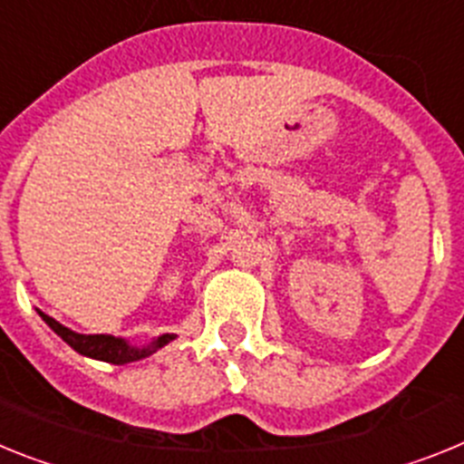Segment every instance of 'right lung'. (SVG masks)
<instances>
[{
    "instance_id": "obj_1",
    "label": "right lung",
    "mask_w": 464,
    "mask_h": 464,
    "mask_svg": "<svg viewBox=\"0 0 464 464\" xmlns=\"http://www.w3.org/2000/svg\"><path fill=\"white\" fill-rule=\"evenodd\" d=\"M44 322L49 324L53 328L55 334L61 335L65 340L67 345L77 350L79 354L91 356V359H98V362H108V363H130V362H138V359H145V356L154 354V352L160 350V347L169 345L176 335L173 334H164L160 335L157 340H152L148 347H133L129 345L124 338H114V335H84V334H74L70 328H65L63 324H58L55 319H51L49 314H44L39 312Z\"/></svg>"
}]
</instances>
